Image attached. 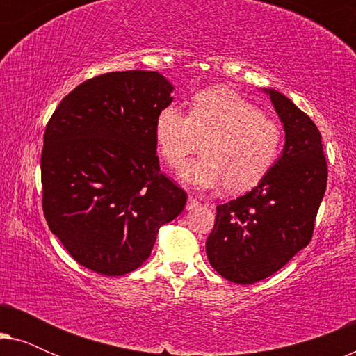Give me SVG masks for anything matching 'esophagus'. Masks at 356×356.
I'll list each match as a JSON object with an SVG mask.
<instances>
[{
	"label": "esophagus",
	"mask_w": 356,
	"mask_h": 356,
	"mask_svg": "<svg viewBox=\"0 0 356 356\" xmlns=\"http://www.w3.org/2000/svg\"><path fill=\"white\" fill-rule=\"evenodd\" d=\"M199 206H201V202H199L196 197H188V204H186L188 211H193V209H196Z\"/></svg>",
	"instance_id": "1"
}]
</instances>
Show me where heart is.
I'll use <instances>...</instances> for the list:
<instances>
[{
	"label": "heart",
	"instance_id": "b5f03b06",
	"mask_svg": "<svg viewBox=\"0 0 356 356\" xmlns=\"http://www.w3.org/2000/svg\"><path fill=\"white\" fill-rule=\"evenodd\" d=\"M155 139L168 165L196 152L202 155L178 168L181 183L194 189L225 184L238 194L256 188L275 167L284 147V129L259 106L227 89L201 90L191 110L170 104L155 120Z\"/></svg>",
	"mask_w": 356,
	"mask_h": 356
}]
</instances>
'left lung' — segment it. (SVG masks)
Returning a JSON list of instances; mask_svg holds the SVG:
<instances>
[{
	"label": "left lung",
	"instance_id": "obj_1",
	"mask_svg": "<svg viewBox=\"0 0 356 356\" xmlns=\"http://www.w3.org/2000/svg\"><path fill=\"white\" fill-rule=\"evenodd\" d=\"M267 94L284 123V154L252 191L217 206L206 241L213 269L241 285L275 274L309 245L327 184L318 126L284 94Z\"/></svg>",
	"mask_w": 356,
	"mask_h": 356
}]
</instances>
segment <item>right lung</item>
<instances>
[{"label": "right lung", "mask_w": 356, "mask_h": 356, "mask_svg": "<svg viewBox=\"0 0 356 356\" xmlns=\"http://www.w3.org/2000/svg\"><path fill=\"white\" fill-rule=\"evenodd\" d=\"M173 87L155 71L106 72L60 102L43 134L42 207L72 259L124 275L150 256L186 193L160 172L155 120Z\"/></svg>", "instance_id": "1"}]
</instances>
